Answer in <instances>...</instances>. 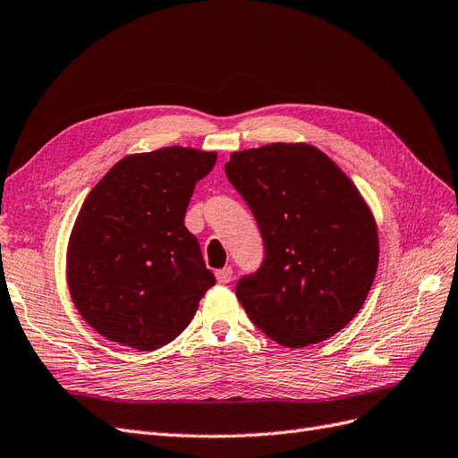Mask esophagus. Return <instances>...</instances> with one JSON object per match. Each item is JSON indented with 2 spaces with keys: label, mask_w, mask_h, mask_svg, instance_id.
<instances>
[{
  "label": "esophagus",
  "mask_w": 458,
  "mask_h": 458,
  "mask_svg": "<svg viewBox=\"0 0 458 458\" xmlns=\"http://www.w3.org/2000/svg\"><path fill=\"white\" fill-rule=\"evenodd\" d=\"M215 276H216V282H218V284H228L230 279H232V268H230V267H225L223 270H216Z\"/></svg>",
  "instance_id": "34e87169"
}]
</instances>
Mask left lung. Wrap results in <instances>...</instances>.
<instances>
[{"mask_svg":"<svg viewBox=\"0 0 458 458\" xmlns=\"http://www.w3.org/2000/svg\"><path fill=\"white\" fill-rule=\"evenodd\" d=\"M225 171L264 245L260 268L235 285L249 319L289 348L346 327L378 267L377 225L358 188L310 144L233 152Z\"/></svg>","mask_w":458,"mask_h":458,"instance_id":"obj_1","label":"left lung"}]
</instances>
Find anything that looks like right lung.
Returning a JSON list of instances; mask_svg holds the SVG:
<instances>
[{
	"label": "right lung",
	"instance_id": "1",
	"mask_svg": "<svg viewBox=\"0 0 458 458\" xmlns=\"http://www.w3.org/2000/svg\"><path fill=\"white\" fill-rule=\"evenodd\" d=\"M215 152L169 146L127 156L102 176L73 225L66 277L81 318L108 341L150 352L174 341L215 285L184 226Z\"/></svg>",
	"mask_w": 458,
	"mask_h": 458
}]
</instances>
